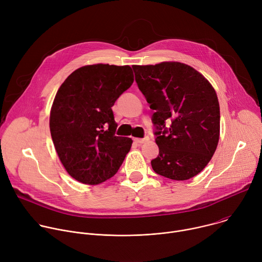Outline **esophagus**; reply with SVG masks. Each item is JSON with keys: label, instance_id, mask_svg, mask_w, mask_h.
Here are the masks:
<instances>
[{"label": "esophagus", "instance_id": "34e87169", "mask_svg": "<svg viewBox=\"0 0 262 262\" xmlns=\"http://www.w3.org/2000/svg\"><path fill=\"white\" fill-rule=\"evenodd\" d=\"M148 141H149V138H148V137H145V138H143V139H139V138H136V139H135V142L138 143V144H144V143H146V142H148Z\"/></svg>", "mask_w": 262, "mask_h": 262}]
</instances>
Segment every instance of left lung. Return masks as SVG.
<instances>
[{
  "instance_id": "obj_1",
  "label": "left lung",
  "mask_w": 262,
  "mask_h": 262,
  "mask_svg": "<svg viewBox=\"0 0 262 262\" xmlns=\"http://www.w3.org/2000/svg\"><path fill=\"white\" fill-rule=\"evenodd\" d=\"M133 69L139 89L156 111L152 122L160 152L151 161L152 169L173 180L196 176L211 160L220 138V104L213 87L199 71L180 62Z\"/></svg>"
}]
</instances>
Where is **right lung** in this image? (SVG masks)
<instances>
[{
  "instance_id": "obj_1",
  "label": "right lung",
  "mask_w": 262,
  "mask_h": 262,
  "mask_svg": "<svg viewBox=\"0 0 262 262\" xmlns=\"http://www.w3.org/2000/svg\"><path fill=\"white\" fill-rule=\"evenodd\" d=\"M134 83L128 65H86L60 86L50 114V129L67 173L85 184L114 176L130 150V138L115 136L112 106Z\"/></svg>"
}]
</instances>
